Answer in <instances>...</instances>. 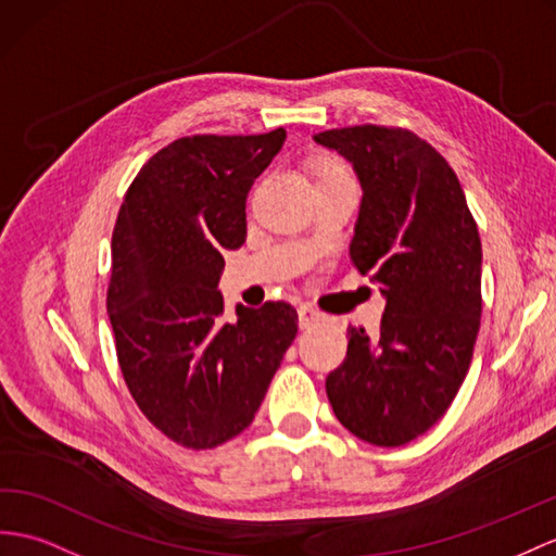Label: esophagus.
<instances>
[{"instance_id": "esophagus-1", "label": "esophagus", "mask_w": 556, "mask_h": 556, "mask_svg": "<svg viewBox=\"0 0 556 556\" xmlns=\"http://www.w3.org/2000/svg\"><path fill=\"white\" fill-rule=\"evenodd\" d=\"M296 314H300V325H302V328H311V325H316V323L323 320L320 311H316L314 306H308V304L296 306Z\"/></svg>"}]
</instances>
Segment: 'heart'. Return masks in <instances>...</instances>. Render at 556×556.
Here are the masks:
<instances>
[{"label":"heart","instance_id":"heart-1","mask_svg":"<svg viewBox=\"0 0 556 556\" xmlns=\"http://www.w3.org/2000/svg\"><path fill=\"white\" fill-rule=\"evenodd\" d=\"M314 172H316V184L318 181H332V179H351V181H354L351 169L344 165L342 160H337V157L316 160Z\"/></svg>","mask_w":556,"mask_h":556}]
</instances>
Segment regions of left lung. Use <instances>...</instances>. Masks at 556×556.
Here are the masks:
<instances>
[{
	"mask_svg": "<svg viewBox=\"0 0 556 556\" xmlns=\"http://www.w3.org/2000/svg\"><path fill=\"white\" fill-rule=\"evenodd\" d=\"M354 165L363 188L349 256L380 286V332L349 328L325 380L351 434L394 448L451 408L481 325V238L453 167L410 129L356 125L314 137Z\"/></svg>",
	"mask_w": 556,
	"mask_h": 556,
	"instance_id": "obj_1",
	"label": "left lung"
}]
</instances>
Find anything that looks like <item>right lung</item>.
<instances>
[{"mask_svg":"<svg viewBox=\"0 0 556 556\" xmlns=\"http://www.w3.org/2000/svg\"><path fill=\"white\" fill-rule=\"evenodd\" d=\"M282 141V127L176 139L122 200L105 300L117 363L148 422L184 448H216L252 425L296 334L288 302L238 304L224 323L216 290L222 252L248 236L250 188Z\"/></svg>","mask_w":556,"mask_h":556,"instance_id":"right-lung-1","label":"right lung"}]
</instances>
